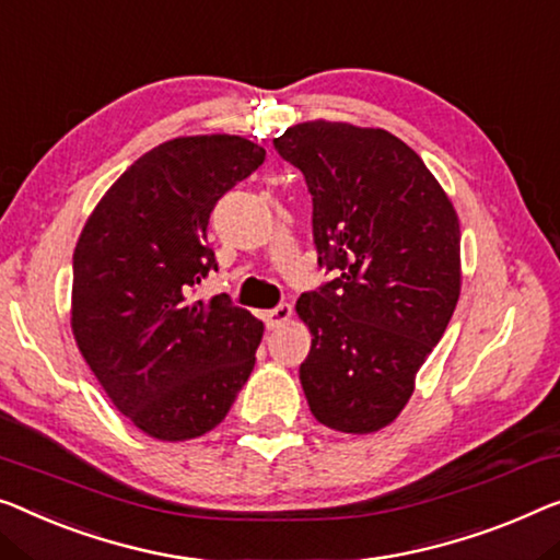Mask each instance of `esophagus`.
Listing matches in <instances>:
<instances>
[{
  "label": "esophagus",
  "instance_id": "1",
  "mask_svg": "<svg viewBox=\"0 0 560 560\" xmlns=\"http://www.w3.org/2000/svg\"><path fill=\"white\" fill-rule=\"evenodd\" d=\"M291 314H294L291 304H279L277 308H271V312H266V324H269V329H279L291 319Z\"/></svg>",
  "mask_w": 560,
  "mask_h": 560
}]
</instances>
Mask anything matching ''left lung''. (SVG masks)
I'll use <instances>...</instances> for the list:
<instances>
[{
	"label": "left lung",
	"instance_id": "left-lung-1",
	"mask_svg": "<svg viewBox=\"0 0 560 560\" xmlns=\"http://www.w3.org/2000/svg\"><path fill=\"white\" fill-rule=\"evenodd\" d=\"M304 173L319 266L296 302L312 331L299 366L308 410L366 435L395 422L460 296V221L435 175L382 128L308 120L273 140Z\"/></svg>",
	"mask_w": 560,
	"mask_h": 560
}]
</instances>
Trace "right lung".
Segmentation results:
<instances>
[{
	"instance_id": "1",
	"label": "right lung",
	"mask_w": 560,
	"mask_h": 560,
	"mask_svg": "<svg viewBox=\"0 0 560 560\" xmlns=\"http://www.w3.org/2000/svg\"><path fill=\"white\" fill-rule=\"evenodd\" d=\"M241 136L161 143L100 198L72 256V334L113 405L163 442L206 435L256 364L264 324L226 294L194 302L219 271L208 219L264 163Z\"/></svg>"
}]
</instances>
